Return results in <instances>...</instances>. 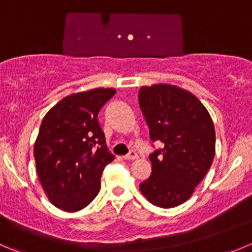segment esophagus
Listing matches in <instances>:
<instances>
[{
    "instance_id": "1",
    "label": "esophagus",
    "mask_w": 252,
    "mask_h": 252,
    "mask_svg": "<svg viewBox=\"0 0 252 252\" xmlns=\"http://www.w3.org/2000/svg\"><path fill=\"white\" fill-rule=\"evenodd\" d=\"M137 158H138V154L135 150H130L128 154L124 155V159H126V160H134V159H137Z\"/></svg>"
}]
</instances>
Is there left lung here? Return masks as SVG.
<instances>
[{
  "label": "left lung",
  "mask_w": 252,
  "mask_h": 252,
  "mask_svg": "<svg viewBox=\"0 0 252 252\" xmlns=\"http://www.w3.org/2000/svg\"><path fill=\"white\" fill-rule=\"evenodd\" d=\"M139 105L152 142L163 147L149 155L152 175L140 184L143 195L160 208H174L191 196L215 155V129L194 94L170 84L142 87Z\"/></svg>",
  "instance_id": "8db88e82"
}]
</instances>
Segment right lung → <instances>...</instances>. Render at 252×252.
Instances as JSON below:
<instances>
[{
  "label": "right lung",
  "instance_id": "1",
  "mask_svg": "<svg viewBox=\"0 0 252 252\" xmlns=\"http://www.w3.org/2000/svg\"><path fill=\"white\" fill-rule=\"evenodd\" d=\"M115 94L95 88L63 98L43 118L34 144L39 182L49 201L64 211L86 208L100 189V176L114 160L98 113Z\"/></svg>",
  "mask_w": 252,
  "mask_h": 252
}]
</instances>
